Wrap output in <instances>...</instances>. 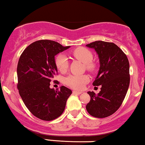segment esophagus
Segmentation results:
<instances>
[{
	"label": "esophagus",
	"instance_id": "34e87169",
	"mask_svg": "<svg viewBox=\"0 0 145 145\" xmlns=\"http://www.w3.org/2000/svg\"><path fill=\"white\" fill-rule=\"evenodd\" d=\"M72 93H76V94H82V92H81V91H72Z\"/></svg>",
	"mask_w": 145,
	"mask_h": 145
}]
</instances>
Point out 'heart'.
I'll return each mask as SVG.
<instances>
[{"label":"heart","instance_id":"obj_1","mask_svg":"<svg viewBox=\"0 0 145 145\" xmlns=\"http://www.w3.org/2000/svg\"><path fill=\"white\" fill-rule=\"evenodd\" d=\"M72 54L75 58L86 64L88 70L93 71L94 69V65L91 63L93 57L91 51L86 48H79L74 50ZM55 64L60 72H65L68 67V57L64 54H59L55 58ZM88 81L89 78L86 74H71L65 79L67 85L77 90L82 89Z\"/></svg>","mask_w":145,"mask_h":145}]
</instances>
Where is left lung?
<instances>
[{
    "label": "left lung",
    "instance_id": "1",
    "mask_svg": "<svg viewBox=\"0 0 145 145\" xmlns=\"http://www.w3.org/2000/svg\"><path fill=\"white\" fill-rule=\"evenodd\" d=\"M97 54L99 69L93 85L102 86L97 95L88 91L91 97L87 111L98 118L111 116L122 104L130 83L129 63L127 55L113 43L96 41L87 44Z\"/></svg>",
    "mask_w": 145,
    "mask_h": 145
}]
</instances>
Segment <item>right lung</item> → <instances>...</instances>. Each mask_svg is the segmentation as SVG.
Here are the masks:
<instances>
[{"label": "right lung", "mask_w": 145, "mask_h": 145, "mask_svg": "<svg viewBox=\"0 0 145 145\" xmlns=\"http://www.w3.org/2000/svg\"><path fill=\"white\" fill-rule=\"evenodd\" d=\"M71 46H62L50 40H40L27 46L17 66L18 89L25 105L34 116L50 121L63 113L72 91L66 87L50 88L57 73L54 56Z\"/></svg>", "instance_id": "obj_1"}]
</instances>
